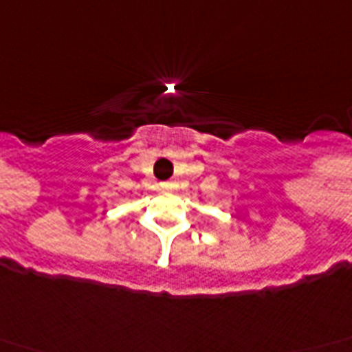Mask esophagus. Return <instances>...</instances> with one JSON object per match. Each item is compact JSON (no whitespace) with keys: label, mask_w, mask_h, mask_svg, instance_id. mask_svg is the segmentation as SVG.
I'll return each mask as SVG.
<instances>
[{"label":"esophagus","mask_w":352,"mask_h":352,"mask_svg":"<svg viewBox=\"0 0 352 352\" xmlns=\"http://www.w3.org/2000/svg\"><path fill=\"white\" fill-rule=\"evenodd\" d=\"M164 186H166V188H168V184H164Z\"/></svg>","instance_id":"1"}]
</instances>
